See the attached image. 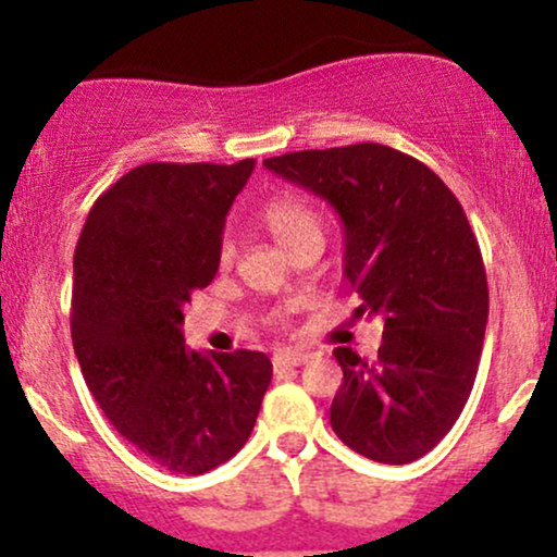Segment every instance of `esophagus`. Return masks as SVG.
<instances>
[{
	"instance_id": "1",
	"label": "esophagus",
	"mask_w": 557,
	"mask_h": 557,
	"mask_svg": "<svg viewBox=\"0 0 557 557\" xmlns=\"http://www.w3.org/2000/svg\"><path fill=\"white\" fill-rule=\"evenodd\" d=\"M311 356L309 354H300V350H280V354H274V369H283V367H300V363L309 361Z\"/></svg>"
}]
</instances>
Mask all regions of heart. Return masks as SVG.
<instances>
[{"instance_id":"1","label":"heart","mask_w":557,"mask_h":557,"mask_svg":"<svg viewBox=\"0 0 557 557\" xmlns=\"http://www.w3.org/2000/svg\"><path fill=\"white\" fill-rule=\"evenodd\" d=\"M261 222L270 230L272 238L285 248L287 253L309 238H322V220L304 198L277 196L261 209ZM235 259L233 240L225 238L220 246V267H230Z\"/></svg>"}]
</instances>
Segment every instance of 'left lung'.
Returning <instances> with one entry per match:
<instances>
[{
	"mask_svg": "<svg viewBox=\"0 0 557 557\" xmlns=\"http://www.w3.org/2000/svg\"><path fill=\"white\" fill-rule=\"evenodd\" d=\"M264 168L335 209L356 311L385 324L376 361L335 348L332 430L372 461H417L461 417L487 330V274L463 207L426 164L382 144L293 151Z\"/></svg>",
	"mask_w": 557,
	"mask_h": 557,
	"instance_id": "left-lung-1",
	"label": "left lung"
}]
</instances>
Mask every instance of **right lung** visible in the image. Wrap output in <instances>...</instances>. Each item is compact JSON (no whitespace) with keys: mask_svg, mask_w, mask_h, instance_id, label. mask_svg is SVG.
Here are the masks:
<instances>
[{"mask_svg":"<svg viewBox=\"0 0 557 557\" xmlns=\"http://www.w3.org/2000/svg\"><path fill=\"white\" fill-rule=\"evenodd\" d=\"M140 164L96 198L73 259L70 332L112 426L175 474H207L246 445L272 361L185 348L183 306L220 270L225 216L253 172Z\"/></svg>","mask_w":557,"mask_h":557,"instance_id":"right-lung-1","label":"right lung"}]
</instances>
